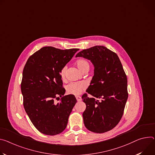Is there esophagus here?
Here are the masks:
<instances>
[{"instance_id": "esophagus-1", "label": "esophagus", "mask_w": 155, "mask_h": 155, "mask_svg": "<svg viewBox=\"0 0 155 155\" xmlns=\"http://www.w3.org/2000/svg\"><path fill=\"white\" fill-rule=\"evenodd\" d=\"M76 99H77V101H80L81 100V97L80 96H76Z\"/></svg>"}]
</instances>
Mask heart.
Wrapping results in <instances>:
<instances>
[{
  "instance_id": "obj_1",
  "label": "heart",
  "mask_w": 155,
  "mask_h": 155,
  "mask_svg": "<svg viewBox=\"0 0 155 155\" xmlns=\"http://www.w3.org/2000/svg\"><path fill=\"white\" fill-rule=\"evenodd\" d=\"M76 64L78 69L82 72L89 70L90 69V64L89 62L83 59H78L76 62ZM67 70V66H64L61 70V76L62 78L65 77V72ZM86 85L85 83L82 81L79 82H71L68 83L66 87V90L68 93L74 95H78L81 93V92L85 89Z\"/></svg>"
}]
</instances>
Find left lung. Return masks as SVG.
Wrapping results in <instances>:
<instances>
[{
  "label": "left lung",
  "mask_w": 155,
  "mask_h": 155,
  "mask_svg": "<svg viewBox=\"0 0 155 155\" xmlns=\"http://www.w3.org/2000/svg\"><path fill=\"white\" fill-rule=\"evenodd\" d=\"M91 62L94 75L87 92L82 96L86 109L83 122L88 130L101 134L110 130L121 119L128 98L127 79L117 55L103 46H95L79 52Z\"/></svg>",
  "instance_id": "8db88e82"
}]
</instances>
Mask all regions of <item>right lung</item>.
<instances>
[{
	"label": "right lung",
	"mask_w": 155,
	"mask_h": 155,
	"mask_svg": "<svg viewBox=\"0 0 155 155\" xmlns=\"http://www.w3.org/2000/svg\"><path fill=\"white\" fill-rule=\"evenodd\" d=\"M78 50L42 48L30 56L25 65L21 83L24 108L42 134L58 135L66 128L77 100L73 94L62 96L65 90L62 87L61 70ZM58 95L62 98L56 104L54 99Z\"/></svg>",
	"instance_id": "right-lung-1"
}]
</instances>
